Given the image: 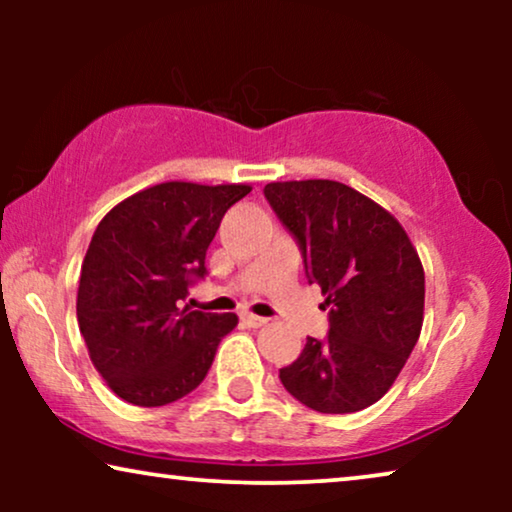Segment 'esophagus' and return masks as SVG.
Returning <instances> with one entry per match:
<instances>
[{"label":"esophagus","mask_w":512,"mask_h":512,"mask_svg":"<svg viewBox=\"0 0 512 512\" xmlns=\"http://www.w3.org/2000/svg\"><path fill=\"white\" fill-rule=\"evenodd\" d=\"M242 321H244V324H247L249 328H261V326L268 324V319L258 317V314H251V312H244V314H242Z\"/></svg>","instance_id":"34e87169"}]
</instances>
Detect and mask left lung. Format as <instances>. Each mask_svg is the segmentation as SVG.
Listing matches in <instances>:
<instances>
[{
    "mask_svg": "<svg viewBox=\"0 0 512 512\" xmlns=\"http://www.w3.org/2000/svg\"><path fill=\"white\" fill-rule=\"evenodd\" d=\"M263 193L298 240L307 277L331 310L328 338H307L279 380L326 415L368 408L391 389L422 333L417 249L394 214L340 181H272Z\"/></svg>",
    "mask_w": 512,
    "mask_h": 512,
    "instance_id": "obj_1",
    "label": "left lung"
}]
</instances>
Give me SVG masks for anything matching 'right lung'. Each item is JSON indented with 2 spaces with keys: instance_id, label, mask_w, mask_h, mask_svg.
I'll return each mask as SVG.
<instances>
[{
  "instance_id": "obj_1",
  "label": "right lung",
  "mask_w": 512,
  "mask_h": 512,
  "mask_svg": "<svg viewBox=\"0 0 512 512\" xmlns=\"http://www.w3.org/2000/svg\"><path fill=\"white\" fill-rule=\"evenodd\" d=\"M249 184L165 181L111 209L81 265L76 319L90 361L123 401L158 408L205 380L237 314L179 307L209 242Z\"/></svg>"
}]
</instances>
